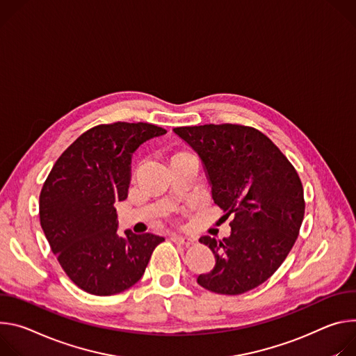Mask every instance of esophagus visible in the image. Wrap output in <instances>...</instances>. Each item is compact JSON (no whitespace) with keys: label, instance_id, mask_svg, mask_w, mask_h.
<instances>
[{"label":"esophagus","instance_id":"obj_1","mask_svg":"<svg viewBox=\"0 0 356 356\" xmlns=\"http://www.w3.org/2000/svg\"><path fill=\"white\" fill-rule=\"evenodd\" d=\"M171 241L175 243H179V245H185V246L193 245V242H195L193 238H189V236H179V234H172Z\"/></svg>","mask_w":356,"mask_h":356}]
</instances>
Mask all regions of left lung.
Returning a JSON list of instances; mask_svg holds the SVG:
<instances>
[{"label":"left lung","mask_w":356,"mask_h":356,"mask_svg":"<svg viewBox=\"0 0 356 356\" xmlns=\"http://www.w3.org/2000/svg\"><path fill=\"white\" fill-rule=\"evenodd\" d=\"M174 133L200 155L213 202L226 218L233 215L229 238L200 239L216 263L196 282L218 294L253 290L282 266L296 243L305 209L297 171L252 127L205 124Z\"/></svg>","instance_id":"left-lung-1"}]
</instances>
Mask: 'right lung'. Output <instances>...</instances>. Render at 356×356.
I'll use <instances>...</instances> for the list:
<instances>
[{
    "label": "right lung",
    "instance_id": "1",
    "mask_svg": "<svg viewBox=\"0 0 356 356\" xmlns=\"http://www.w3.org/2000/svg\"><path fill=\"white\" fill-rule=\"evenodd\" d=\"M167 131L148 123L93 127L58 158L39 196V219L67 277L83 291L113 296L133 287L163 236L117 233L115 204L127 200L131 156Z\"/></svg>",
    "mask_w": 356,
    "mask_h": 356
}]
</instances>
